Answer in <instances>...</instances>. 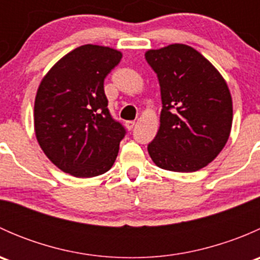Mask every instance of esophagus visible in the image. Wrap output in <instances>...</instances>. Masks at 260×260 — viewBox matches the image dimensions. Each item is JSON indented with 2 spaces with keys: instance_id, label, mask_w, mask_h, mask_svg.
<instances>
[{
  "instance_id": "1",
  "label": "esophagus",
  "mask_w": 260,
  "mask_h": 260,
  "mask_svg": "<svg viewBox=\"0 0 260 260\" xmlns=\"http://www.w3.org/2000/svg\"><path fill=\"white\" fill-rule=\"evenodd\" d=\"M136 122L135 120H128V122H125V128H127L128 131H132L133 127H135Z\"/></svg>"
}]
</instances>
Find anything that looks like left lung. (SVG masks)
I'll use <instances>...</instances> for the list:
<instances>
[{"label": "left lung", "instance_id": "8db88e82", "mask_svg": "<svg viewBox=\"0 0 260 260\" xmlns=\"http://www.w3.org/2000/svg\"><path fill=\"white\" fill-rule=\"evenodd\" d=\"M158 78L162 111L156 137L148 145L159 169L195 172L216 158L229 140L233 101L219 70L185 44L147 50Z\"/></svg>", "mask_w": 260, "mask_h": 260}]
</instances>
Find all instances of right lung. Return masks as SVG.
Listing matches in <instances>:
<instances>
[{"instance_id":"right-lung-1","label":"right lung","mask_w":260,"mask_h":260,"mask_svg":"<svg viewBox=\"0 0 260 260\" xmlns=\"http://www.w3.org/2000/svg\"><path fill=\"white\" fill-rule=\"evenodd\" d=\"M122 52L108 46H79L52 65L38 88L34 107L36 140L62 172L79 179L113 166L124 128L109 114L104 79Z\"/></svg>"}]
</instances>
